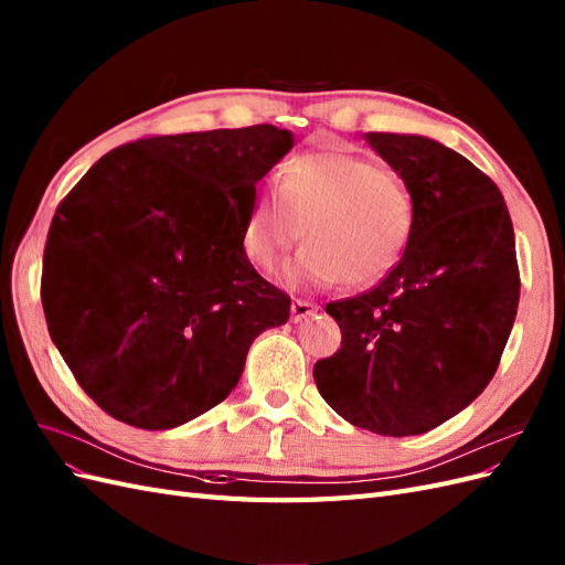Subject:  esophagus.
<instances>
[{
    "label": "esophagus",
    "mask_w": 565,
    "mask_h": 565,
    "mask_svg": "<svg viewBox=\"0 0 565 565\" xmlns=\"http://www.w3.org/2000/svg\"><path fill=\"white\" fill-rule=\"evenodd\" d=\"M318 307L313 301H303V299H295L292 301V320L295 323H299L301 318H307V316H311L313 311H316Z\"/></svg>",
    "instance_id": "esophagus-1"
}]
</instances>
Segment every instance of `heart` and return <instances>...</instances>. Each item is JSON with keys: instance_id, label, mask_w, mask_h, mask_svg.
<instances>
[{"instance_id": "1", "label": "heart", "mask_w": 565, "mask_h": 565, "mask_svg": "<svg viewBox=\"0 0 565 565\" xmlns=\"http://www.w3.org/2000/svg\"><path fill=\"white\" fill-rule=\"evenodd\" d=\"M303 227L309 247L289 266V280L371 287L402 262L414 235V196L399 173L352 149H311L282 166L278 190L256 194L242 239L249 262L278 270Z\"/></svg>"}]
</instances>
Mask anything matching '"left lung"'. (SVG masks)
<instances>
[{
    "mask_svg": "<svg viewBox=\"0 0 565 565\" xmlns=\"http://www.w3.org/2000/svg\"><path fill=\"white\" fill-rule=\"evenodd\" d=\"M414 196L402 262L369 292L330 301L342 347L313 365L320 396L356 428L428 433L490 385L513 328L521 273L499 188L420 135L369 132Z\"/></svg>",
    "mask_w": 565,
    "mask_h": 565,
    "instance_id": "8db88e82",
    "label": "left lung"
}]
</instances>
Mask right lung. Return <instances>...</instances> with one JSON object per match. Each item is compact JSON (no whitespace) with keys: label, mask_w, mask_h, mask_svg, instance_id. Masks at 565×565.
<instances>
[{"label":"right lung","mask_w":565,"mask_h":565,"mask_svg":"<svg viewBox=\"0 0 565 565\" xmlns=\"http://www.w3.org/2000/svg\"><path fill=\"white\" fill-rule=\"evenodd\" d=\"M292 149L276 126L157 135L104 154L58 204L42 262L56 349L93 402L142 430L221 404L289 297L245 252L256 182Z\"/></svg>","instance_id":"obj_1"}]
</instances>
